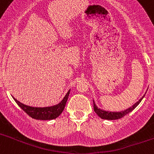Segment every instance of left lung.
Returning <instances> with one entry per match:
<instances>
[{"instance_id":"obj_1","label":"left lung","mask_w":154,"mask_h":154,"mask_svg":"<svg viewBox=\"0 0 154 154\" xmlns=\"http://www.w3.org/2000/svg\"><path fill=\"white\" fill-rule=\"evenodd\" d=\"M144 97V96L141 98L140 100H139L137 103H136L135 104L132 106L131 107H130L127 109L124 110V111H121V112H109V111H106V110H103L101 109L98 108V106L96 105L95 102L93 100V108L94 111L99 116V117L102 118L103 119H109V120H113V119H120V118H123V116H125L126 115H127L128 113H130V112H132L136 107L140 104V103L141 102V100L143 99V98Z\"/></svg>"}]
</instances>
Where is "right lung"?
Returning <instances> with one entry per match:
<instances>
[{
    "instance_id": "obj_1",
    "label": "right lung",
    "mask_w": 154,
    "mask_h": 154,
    "mask_svg": "<svg viewBox=\"0 0 154 154\" xmlns=\"http://www.w3.org/2000/svg\"><path fill=\"white\" fill-rule=\"evenodd\" d=\"M69 92H70V90H69L62 102H60L58 104L53 106L43 107V108L42 107L29 106L24 105L17 101L15 98H14V99L19 106L31 118L35 119H41V120H50V119H56L58 116L62 113L68 100Z\"/></svg>"
}]
</instances>
